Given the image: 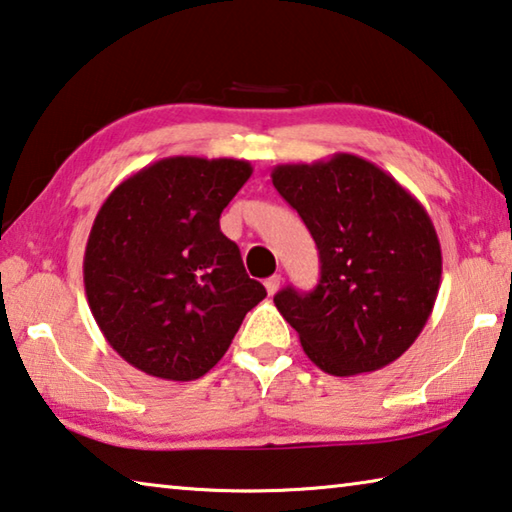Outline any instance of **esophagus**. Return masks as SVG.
Returning <instances> with one entry per match:
<instances>
[{
    "mask_svg": "<svg viewBox=\"0 0 512 512\" xmlns=\"http://www.w3.org/2000/svg\"><path fill=\"white\" fill-rule=\"evenodd\" d=\"M280 284H282V277H280V275H271V277H268V280L264 282L268 296H275L277 289H280Z\"/></svg>",
    "mask_w": 512,
    "mask_h": 512,
    "instance_id": "esophagus-1",
    "label": "esophagus"
}]
</instances>
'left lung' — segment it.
<instances>
[{
	"label": "left lung",
	"instance_id": "obj_1",
	"mask_svg": "<svg viewBox=\"0 0 512 512\" xmlns=\"http://www.w3.org/2000/svg\"><path fill=\"white\" fill-rule=\"evenodd\" d=\"M273 185L314 237L320 280L273 298L302 350L327 375L388 366L411 348L436 305L443 253L409 189L352 153L277 164Z\"/></svg>",
	"mask_w": 512,
	"mask_h": 512
}]
</instances>
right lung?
Instances as JSON below:
<instances>
[{
	"label": "right lung",
	"mask_w": 512,
	"mask_h": 512,
	"mask_svg": "<svg viewBox=\"0 0 512 512\" xmlns=\"http://www.w3.org/2000/svg\"><path fill=\"white\" fill-rule=\"evenodd\" d=\"M250 173L246 160L173 155L103 201L85 246V296L133 368L169 381L203 377L266 298L219 225Z\"/></svg>",
	"instance_id": "right-lung-1"
}]
</instances>
